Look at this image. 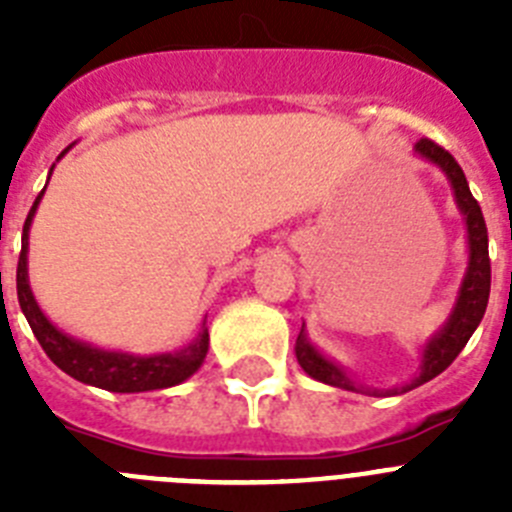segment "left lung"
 Segmentation results:
<instances>
[{
  "label": "left lung",
  "instance_id": "8db88e82",
  "mask_svg": "<svg viewBox=\"0 0 512 512\" xmlns=\"http://www.w3.org/2000/svg\"><path fill=\"white\" fill-rule=\"evenodd\" d=\"M415 151L420 156L431 158L433 164L441 166L446 171V176L451 179V187L456 194V205L467 217V233H469V269L464 284H461L459 302H456L454 312H451L446 328L433 338L423 351V366H420V377H415L408 387H402V392L420 387V384L431 382L433 377L451 366V361L461 354V348L467 346V341L472 338V333L477 330L479 320L487 310V300H490V251H487V225L485 217H482V207L474 200L472 192H469L467 176L461 171V166L456 164V158L451 156L446 148H441L438 143H433L431 138H420L415 143ZM295 356L300 361V366L310 374L312 379L318 382L333 384V387H341V390L351 392H364L361 387H356L346 374L338 369L336 364H330L328 359L315 351L310 343L305 341V336H297L295 343ZM392 395H397V390H392Z\"/></svg>",
  "mask_w": 512,
  "mask_h": 512
}]
</instances>
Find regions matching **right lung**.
I'll use <instances>...</instances> for the list:
<instances>
[{
  "mask_svg": "<svg viewBox=\"0 0 512 512\" xmlns=\"http://www.w3.org/2000/svg\"><path fill=\"white\" fill-rule=\"evenodd\" d=\"M43 192L35 197L33 207L27 212L25 225H22V251L20 259H17V300H20L27 323L33 328L35 338L48 354V359L69 377L92 384V387H102L107 392L164 390V387H174V384L192 377L207 354V343H210L207 328L187 348L176 351V354L130 356L115 354V351H99V348L87 346V343L74 341L66 333H61L56 325H51V320L40 312L38 302L30 292V284H27V230L33 223L35 207H38Z\"/></svg>",
  "mask_w": 512,
  "mask_h": 512,
  "instance_id": "right-lung-1",
  "label": "right lung"
}]
</instances>
